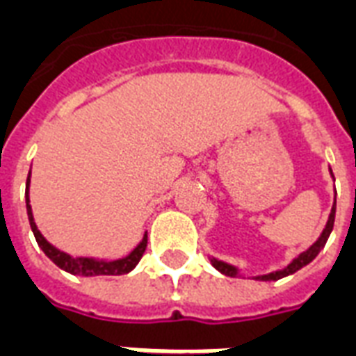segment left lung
Here are the masks:
<instances>
[{
	"label": "left lung",
	"mask_w": 356,
	"mask_h": 356,
	"mask_svg": "<svg viewBox=\"0 0 356 356\" xmlns=\"http://www.w3.org/2000/svg\"><path fill=\"white\" fill-rule=\"evenodd\" d=\"M334 216H336V202H334V207H332V213H330L329 216V222H327V226H325V229H323L321 233V237L317 238L316 243L312 244L310 248L306 252H302L300 256L295 257L293 259V263H289L284 270H276V273H270V275H263V276H257L256 280H280V278H284V276H289L293 275V273H297L298 268H302L305 265H308V263L314 259V257L319 254V252L323 250V246L327 244V241H329L330 237V232H332V227H334ZM213 265L218 270H220L222 275H226V276H235L237 275V268L232 267V265H227V263L224 261H216V259H213Z\"/></svg>",
	"instance_id": "left-lung-1"
}]
</instances>
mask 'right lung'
Returning a JSON list of instances; mask_svg holds the SVG:
<instances>
[{
	"label": "right lung",
	"instance_id": "right-lung-1",
	"mask_svg": "<svg viewBox=\"0 0 356 356\" xmlns=\"http://www.w3.org/2000/svg\"><path fill=\"white\" fill-rule=\"evenodd\" d=\"M27 186H29V177H27ZM27 186H26V203H27V216H29V224H31V229H33V235L37 238V243L42 248L46 256L50 257L51 261L56 263L59 268H63L70 275L78 276H119L127 275L132 268L140 263L142 256L145 254V248H147V235L143 237V241L138 244V248H134V252L130 256L123 257V259H118V261H95V259H89V257H70L69 254L54 248L48 241H46L40 232L35 226L33 213H31V205H29V197H27Z\"/></svg>",
	"mask_w": 356,
	"mask_h": 356
}]
</instances>
